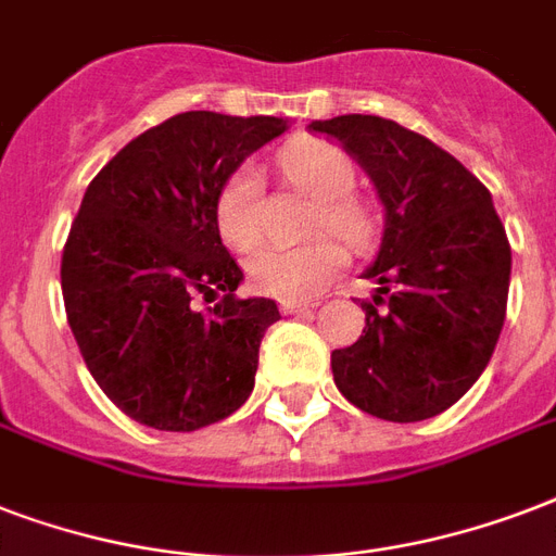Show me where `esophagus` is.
<instances>
[{
    "instance_id": "esophagus-1",
    "label": "esophagus",
    "mask_w": 556,
    "mask_h": 556,
    "mask_svg": "<svg viewBox=\"0 0 556 556\" xmlns=\"http://www.w3.org/2000/svg\"><path fill=\"white\" fill-rule=\"evenodd\" d=\"M279 308H282L286 315H306V312L315 308V303H303V300H282Z\"/></svg>"
}]
</instances>
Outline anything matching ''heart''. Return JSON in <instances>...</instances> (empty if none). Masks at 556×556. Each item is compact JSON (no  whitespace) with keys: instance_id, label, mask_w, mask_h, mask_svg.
Listing matches in <instances>:
<instances>
[{"instance_id":"1","label":"heart","mask_w":556,"mask_h":556,"mask_svg":"<svg viewBox=\"0 0 556 556\" xmlns=\"http://www.w3.org/2000/svg\"><path fill=\"white\" fill-rule=\"evenodd\" d=\"M291 186L317 201V232H334L346 241L367 236V218L346 194L355 186V165L329 142H296L279 156ZM218 227L232 248L250 250L262 239V177L253 165L232 172L218 194ZM346 265L341 244L324 239L306 248H260L248 260L253 286L270 296L303 300L317 294Z\"/></svg>"}]
</instances>
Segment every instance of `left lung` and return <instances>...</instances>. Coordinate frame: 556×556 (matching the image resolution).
Segmentation results:
<instances>
[{
    "label": "left lung",
    "mask_w": 556,
    "mask_h": 556,
    "mask_svg": "<svg viewBox=\"0 0 556 556\" xmlns=\"http://www.w3.org/2000/svg\"><path fill=\"white\" fill-rule=\"evenodd\" d=\"M312 134L341 142L384 206L364 277V332L334 350L332 376L355 408L419 422L452 408L490 364L510 288V244L493 194L431 139L381 116L324 118Z\"/></svg>",
    "instance_id": "8db88e82"
}]
</instances>
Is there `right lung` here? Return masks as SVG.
I'll return each mask as SVG.
<instances>
[{
    "mask_svg": "<svg viewBox=\"0 0 556 556\" xmlns=\"http://www.w3.org/2000/svg\"><path fill=\"white\" fill-rule=\"evenodd\" d=\"M277 116L192 110L130 139L84 192L63 248L72 334L116 408L156 431H198L248 402L274 300L244 279L218 230V194ZM194 295L216 306L198 313Z\"/></svg>",
    "mask_w": 556,
    "mask_h": 556,
    "instance_id": "1",
    "label": "right lung"
}]
</instances>
